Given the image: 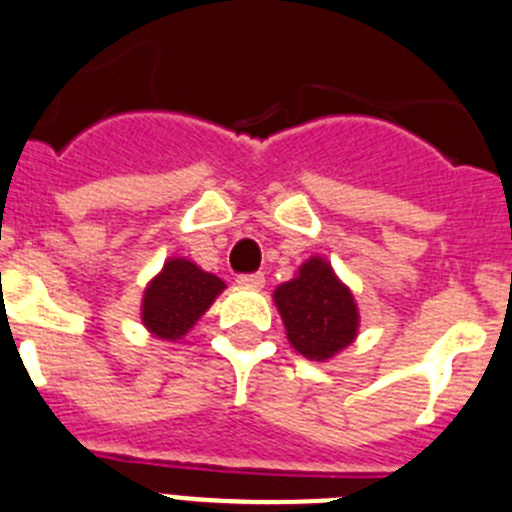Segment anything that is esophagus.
Instances as JSON below:
<instances>
[{
  "instance_id": "esophagus-1",
  "label": "esophagus",
  "mask_w": 512,
  "mask_h": 512,
  "mask_svg": "<svg viewBox=\"0 0 512 512\" xmlns=\"http://www.w3.org/2000/svg\"><path fill=\"white\" fill-rule=\"evenodd\" d=\"M237 285H240V288H262V285H265V275H262V272H250V275H240V278H237Z\"/></svg>"
}]
</instances>
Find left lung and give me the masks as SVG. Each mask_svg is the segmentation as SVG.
Masks as SVG:
<instances>
[{
	"label": "left lung",
	"instance_id": "obj_1",
	"mask_svg": "<svg viewBox=\"0 0 512 512\" xmlns=\"http://www.w3.org/2000/svg\"><path fill=\"white\" fill-rule=\"evenodd\" d=\"M272 298L290 346L310 361H328L356 338V300L323 257L303 262L298 275L278 285Z\"/></svg>",
	"mask_w": 512,
	"mask_h": 512
}]
</instances>
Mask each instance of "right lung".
I'll return each mask as SVG.
<instances>
[{"mask_svg": "<svg viewBox=\"0 0 512 512\" xmlns=\"http://www.w3.org/2000/svg\"><path fill=\"white\" fill-rule=\"evenodd\" d=\"M224 283L184 257H171L164 270L146 285L141 321L156 338L179 341L214 303Z\"/></svg>", "mask_w": 512, "mask_h": 512, "instance_id": "right-lung-1", "label": "right lung"}]
</instances>
